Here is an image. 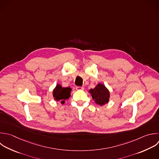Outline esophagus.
<instances>
[{
	"label": "esophagus",
	"instance_id": "obj_1",
	"mask_svg": "<svg viewBox=\"0 0 159 159\" xmlns=\"http://www.w3.org/2000/svg\"><path fill=\"white\" fill-rule=\"evenodd\" d=\"M84 89V88L83 86H76V90H83Z\"/></svg>",
	"mask_w": 159,
	"mask_h": 159
}]
</instances>
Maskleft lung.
Instances as JSON below:
<instances>
[{
  "label": "left lung",
  "instance_id": "obj_1",
  "mask_svg": "<svg viewBox=\"0 0 159 159\" xmlns=\"http://www.w3.org/2000/svg\"><path fill=\"white\" fill-rule=\"evenodd\" d=\"M89 92L96 104L102 106L108 102L109 92L104 85L99 83L94 89H91Z\"/></svg>",
  "mask_w": 159,
  "mask_h": 159
}]
</instances>
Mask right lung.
Instances as JSON below:
<instances>
[{"mask_svg":"<svg viewBox=\"0 0 159 159\" xmlns=\"http://www.w3.org/2000/svg\"><path fill=\"white\" fill-rule=\"evenodd\" d=\"M70 88H62L61 85L57 84L53 90V95L56 101H61V103H65V100L70 97Z\"/></svg>","mask_w":159,"mask_h":159,"instance_id":"right-lung-1","label":"right lung"}]
</instances>
